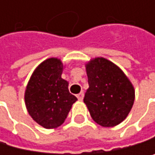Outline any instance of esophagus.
Instances as JSON below:
<instances>
[{"label":"esophagus","instance_id":"34e87169","mask_svg":"<svg viewBox=\"0 0 155 155\" xmlns=\"http://www.w3.org/2000/svg\"><path fill=\"white\" fill-rule=\"evenodd\" d=\"M84 92H81V93H79L78 95H77V98H78L79 100H83V98H84Z\"/></svg>","mask_w":155,"mask_h":155}]
</instances>
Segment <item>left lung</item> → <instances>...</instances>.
<instances>
[{
    "label": "left lung",
    "instance_id": "8db88e82",
    "mask_svg": "<svg viewBox=\"0 0 155 155\" xmlns=\"http://www.w3.org/2000/svg\"><path fill=\"white\" fill-rule=\"evenodd\" d=\"M89 87L85 103L92 119L101 127H115L126 119L135 100V89L124 71L104 58L85 64Z\"/></svg>",
    "mask_w": 155,
    "mask_h": 155
}]
</instances>
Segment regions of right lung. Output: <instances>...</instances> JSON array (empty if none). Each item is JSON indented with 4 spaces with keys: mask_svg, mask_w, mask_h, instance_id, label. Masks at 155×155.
Masks as SVG:
<instances>
[{
    "mask_svg": "<svg viewBox=\"0 0 155 155\" xmlns=\"http://www.w3.org/2000/svg\"><path fill=\"white\" fill-rule=\"evenodd\" d=\"M62 71L60 59L47 58L34 70L26 87L24 97L28 114L46 129L61 126L77 100L69 91V83L61 78Z\"/></svg>",
    "mask_w": 155,
    "mask_h": 155,
    "instance_id": "right-lung-1",
    "label": "right lung"
}]
</instances>
